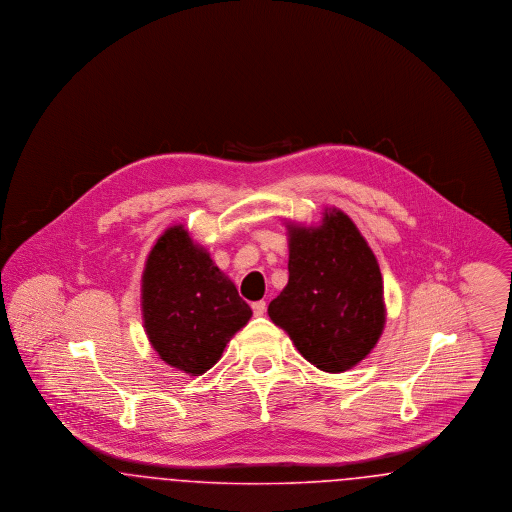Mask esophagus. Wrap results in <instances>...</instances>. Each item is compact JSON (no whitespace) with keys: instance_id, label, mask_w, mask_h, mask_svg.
I'll return each mask as SVG.
<instances>
[{"instance_id":"esophagus-1","label":"esophagus","mask_w":512,"mask_h":512,"mask_svg":"<svg viewBox=\"0 0 512 512\" xmlns=\"http://www.w3.org/2000/svg\"><path fill=\"white\" fill-rule=\"evenodd\" d=\"M251 309H253L255 317H263L265 311H267V303L265 301H255V303H251Z\"/></svg>"}]
</instances>
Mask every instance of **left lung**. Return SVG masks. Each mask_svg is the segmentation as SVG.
Masks as SVG:
<instances>
[{"mask_svg": "<svg viewBox=\"0 0 512 512\" xmlns=\"http://www.w3.org/2000/svg\"><path fill=\"white\" fill-rule=\"evenodd\" d=\"M288 286L268 305L299 353L324 372L365 359L382 334L384 288L374 253L341 211L315 230H290Z\"/></svg>", "mask_w": 512, "mask_h": 512, "instance_id": "obj_1", "label": "left lung"}]
</instances>
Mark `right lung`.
<instances>
[{
	"label": "right lung",
	"mask_w": 512,
	"mask_h": 512,
	"mask_svg": "<svg viewBox=\"0 0 512 512\" xmlns=\"http://www.w3.org/2000/svg\"><path fill=\"white\" fill-rule=\"evenodd\" d=\"M147 336L169 365L199 376L251 318L236 286L182 226L167 230L147 257L142 284Z\"/></svg>",
	"instance_id": "obj_1"
}]
</instances>
